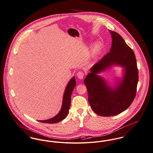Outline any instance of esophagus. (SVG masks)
I'll return each mask as SVG.
<instances>
[{
  "mask_svg": "<svg viewBox=\"0 0 153 153\" xmlns=\"http://www.w3.org/2000/svg\"><path fill=\"white\" fill-rule=\"evenodd\" d=\"M77 76L79 79H82L83 76H84V73L82 71H79L77 73Z\"/></svg>",
  "mask_w": 153,
  "mask_h": 153,
  "instance_id": "34e87169",
  "label": "esophagus"
}]
</instances>
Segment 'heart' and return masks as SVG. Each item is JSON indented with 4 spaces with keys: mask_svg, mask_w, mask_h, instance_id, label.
Segmentation results:
<instances>
[{
    "mask_svg": "<svg viewBox=\"0 0 153 153\" xmlns=\"http://www.w3.org/2000/svg\"><path fill=\"white\" fill-rule=\"evenodd\" d=\"M102 50V45L101 43L97 42L94 45L91 50V57L92 59H96L100 54Z\"/></svg>",
    "mask_w": 153,
    "mask_h": 153,
    "instance_id": "b5f03b06",
    "label": "heart"
}]
</instances>
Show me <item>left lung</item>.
<instances>
[{
	"mask_svg": "<svg viewBox=\"0 0 153 153\" xmlns=\"http://www.w3.org/2000/svg\"><path fill=\"white\" fill-rule=\"evenodd\" d=\"M110 51L91 68L84 79L92 110L102 117L118 115L132 104L136 93L139 76L134 53L122 36L114 31ZM123 68V75L114 87L98 74L112 66Z\"/></svg>",
	"mask_w": 153,
	"mask_h": 153,
	"instance_id": "1",
	"label": "left lung"
}]
</instances>
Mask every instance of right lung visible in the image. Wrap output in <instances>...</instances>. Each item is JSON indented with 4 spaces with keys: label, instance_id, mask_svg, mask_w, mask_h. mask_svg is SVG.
<instances>
[{
    "label": "right lung",
    "instance_id": "1",
    "mask_svg": "<svg viewBox=\"0 0 153 153\" xmlns=\"http://www.w3.org/2000/svg\"><path fill=\"white\" fill-rule=\"evenodd\" d=\"M76 86V81L75 79V76H73L71 80L68 83L66 88L63 95L62 99V104L61 106V110L54 117L51 119L46 120H41L38 121L39 122L47 123H55L57 122H60L63 120L68 115L69 109L70 108L71 105V97L72 93Z\"/></svg>",
    "mask_w": 153,
    "mask_h": 153
}]
</instances>
